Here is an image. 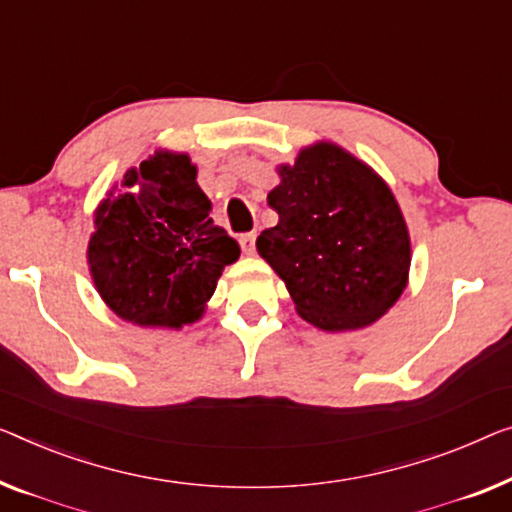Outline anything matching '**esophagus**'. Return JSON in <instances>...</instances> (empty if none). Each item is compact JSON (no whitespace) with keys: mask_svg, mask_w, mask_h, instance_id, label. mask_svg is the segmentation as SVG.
<instances>
[{"mask_svg":"<svg viewBox=\"0 0 512 512\" xmlns=\"http://www.w3.org/2000/svg\"><path fill=\"white\" fill-rule=\"evenodd\" d=\"M239 243H241V250H243V255H253V253H255V234H253V232H248V234H241Z\"/></svg>","mask_w":512,"mask_h":512,"instance_id":"1","label":"esophagus"}]
</instances>
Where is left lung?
Masks as SVG:
<instances>
[{"mask_svg": "<svg viewBox=\"0 0 512 512\" xmlns=\"http://www.w3.org/2000/svg\"><path fill=\"white\" fill-rule=\"evenodd\" d=\"M269 193L278 225L257 250L285 280L305 322L324 331L363 329L400 299L409 234L391 188L335 144L303 149L280 167Z\"/></svg>", "mask_w": 512, "mask_h": 512, "instance_id": "obj_1", "label": "left lung"}]
</instances>
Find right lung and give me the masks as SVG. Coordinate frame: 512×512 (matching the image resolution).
<instances>
[{"label":"right lung","instance_id":"add662e5","mask_svg":"<svg viewBox=\"0 0 512 512\" xmlns=\"http://www.w3.org/2000/svg\"><path fill=\"white\" fill-rule=\"evenodd\" d=\"M195 174L186 154H156L126 172L124 195L98 207L91 276L121 319L167 329L195 322L220 271L239 259Z\"/></svg>","mask_w":512,"mask_h":512}]
</instances>
